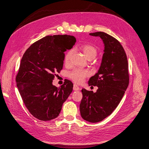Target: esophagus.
Masks as SVG:
<instances>
[{
	"label": "esophagus",
	"mask_w": 149,
	"mask_h": 149,
	"mask_svg": "<svg viewBox=\"0 0 149 149\" xmlns=\"http://www.w3.org/2000/svg\"><path fill=\"white\" fill-rule=\"evenodd\" d=\"M73 89H74V90H75V91H77V90H80V88L76 84H74V86H73Z\"/></svg>",
	"instance_id": "esophagus-1"
}]
</instances>
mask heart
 <instances>
[{
  "instance_id": "obj_1",
  "label": "heart",
  "mask_w": 149,
  "mask_h": 149,
  "mask_svg": "<svg viewBox=\"0 0 149 149\" xmlns=\"http://www.w3.org/2000/svg\"><path fill=\"white\" fill-rule=\"evenodd\" d=\"M80 49L83 52L85 57L89 60L95 58L97 54V49L91 44H84L80 47ZM72 52L68 51L64 56V62L65 64H69ZM88 75V71L81 69H75L69 73V77L75 83L81 84L83 82L86 77Z\"/></svg>"
}]
</instances>
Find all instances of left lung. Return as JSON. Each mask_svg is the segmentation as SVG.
<instances>
[{
	"instance_id": "8db88e82",
	"label": "left lung",
	"mask_w": 149,
	"mask_h": 149,
	"mask_svg": "<svg viewBox=\"0 0 149 149\" xmlns=\"http://www.w3.org/2000/svg\"><path fill=\"white\" fill-rule=\"evenodd\" d=\"M90 35L100 37L105 49L100 69L88 81L90 86H97L98 88L96 93L81 90L80 111L85 120L97 123L117 108L128 86L130 76L127 56L119 41L103 32Z\"/></svg>"
}]
</instances>
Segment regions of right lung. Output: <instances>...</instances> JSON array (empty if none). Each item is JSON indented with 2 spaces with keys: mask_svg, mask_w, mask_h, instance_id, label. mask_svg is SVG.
Instances as JSON below:
<instances>
[{
  "mask_svg": "<svg viewBox=\"0 0 149 149\" xmlns=\"http://www.w3.org/2000/svg\"><path fill=\"white\" fill-rule=\"evenodd\" d=\"M75 42L71 36H47L24 53L16 81L25 106L35 118L42 121L56 118L72 91L73 84L69 80L59 88L52 81L63 69L64 52Z\"/></svg>",
  "mask_w": 149,
  "mask_h": 149,
  "instance_id": "right-lung-1",
  "label": "right lung"
}]
</instances>
